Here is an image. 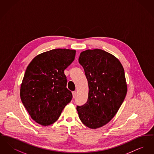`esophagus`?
Segmentation results:
<instances>
[{"label": "esophagus", "instance_id": "esophagus-1", "mask_svg": "<svg viewBox=\"0 0 154 154\" xmlns=\"http://www.w3.org/2000/svg\"><path fill=\"white\" fill-rule=\"evenodd\" d=\"M72 94H73V97L75 98L77 95V92L75 91H73V92H72Z\"/></svg>", "mask_w": 154, "mask_h": 154}]
</instances>
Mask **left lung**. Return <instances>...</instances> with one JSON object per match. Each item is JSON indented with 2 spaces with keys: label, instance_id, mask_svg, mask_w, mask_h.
Returning a JSON list of instances; mask_svg holds the SVG:
<instances>
[{
  "label": "left lung",
  "instance_id": "left-lung-1",
  "mask_svg": "<svg viewBox=\"0 0 154 154\" xmlns=\"http://www.w3.org/2000/svg\"><path fill=\"white\" fill-rule=\"evenodd\" d=\"M79 62L88 80V101L77 106L81 122L91 129L107 124L117 114L127 93L124 67L113 55L100 49L81 52Z\"/></svg>",
  "mask_w": 154,
  "mask_h": 154
}]
</instances>
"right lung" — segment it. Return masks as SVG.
<instances>
[{"label":"right lung","mask_w":154,"mask_h":154,"mask_svg":"<svg viewBox=\"0 0 154 154\" xmlns=\"http://www.w3.org/2000/svg\"><path fill=\"white\" fill-rule=\"evenodd\" d=\"M75 50L54 49L43 52L27 67L20 89L23 105L37 124L48 126L58 120L72 99L64 70L73 62Z\"/></svg>","instance_id":"add662e5"}]
</instances>
